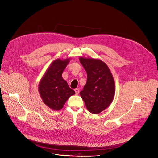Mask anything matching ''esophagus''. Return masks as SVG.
Masks as SVG:
<instances>
[{
	"label": "esophagus",
	"instance_id": "1",
	"mask_svg": "<svg viewBox=\"0 0 158 158\" xmlns=\"http://www.w3.org/2000/svg\"><path fill=\"white\" fill-rule=\"evenodd\" d=\"M74 91H75V92H76V94L77 95V94H79V89L77 88V89H74Z\"/></svg>",
	"mask_w": 158,
	"mask_h": 158
}]
</instances>
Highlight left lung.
Wrapping results in <instances>:
<instances>
[{
	"mask_svg": "<svg viewBox=\"0 0 158 158\" xmlns=\"http://www.w3.org/2000/svg\"><path fill=\"white\" fill-rule=\"evenodd\" d=\"M87 74V82L80 95L87 110L98 114L111 103L115 94L113 77L108 66L102 60L79 58Z\"/></svg>",
	"mask_w": 158,
	"mask_h": 158,
	"instance_id": "1",
	"label": "left lung"
}]
</instances>
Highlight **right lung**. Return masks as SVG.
<instances>
[{"label": "right lung", "mask_w": 158, "mask_h": 158, "mask_svg": "<svg viewBox=\"0 0 158 158\" xmlns=\"http://www.w3.org/2000/svg\"><path fill=\"white\" fill-rule=\"evenodd\" d=\"M69 61V59L53 61L39 84V92L44 103L55 111L61 110L67 100L75 94L61 76Z\"/></svg>", "instance_id": "1"}]
</instances>
